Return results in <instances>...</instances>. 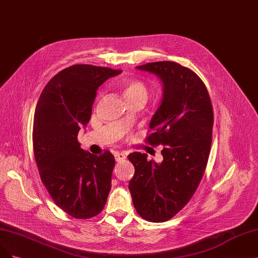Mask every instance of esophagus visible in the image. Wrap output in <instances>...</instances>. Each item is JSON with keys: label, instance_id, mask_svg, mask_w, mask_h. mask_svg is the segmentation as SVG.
<instances>
[{"label": "esophagus", "instance_id": "obj_1", "mask_svg": "<svg viewBox=\"0 0 258 258\" xmlns=\"http://www.w3.org/2000/svg\"><path fill=\"white\" fill-rule=\"evenodd\" d=\"M114 157H115V160H116L117 162H121L123 161V160L126 159V154L125 153H118L116 152L114 154Z\"/></svg>", "mask_w": 258, "mask_h": 258}]
</instances>
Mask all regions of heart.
Returning <instances> with one entry per match:
<instances>
[{"label": "heart", "mask_w": 258, "mask_h": 258, "mask_svg": "<svg viewBox=\"0 0 258 258\" xmlns=\"http://www.w3.org/2000/svg\"><path fill=\"white\" fill-rule=\"evenodd\" d=\"M120 90L127 101L138 98H147V86L143 81L138 79L122 80L120 82Z\"/></svg>", "instance_id": "b5f03b06"}]
</instances>
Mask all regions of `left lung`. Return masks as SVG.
<instances>
[{"label": "left lung", "mask_w": 258, "mask_h": 258, "mask_svg": "<svg viewBox=\"0 0 258 258\" xmlns=\"http://www.w3.org/2000/svg\"><path fill=\"white\" fill-rule=\"evenodd\" d=\"M155 74L163 84L161 104L150 120L152 146H163V161H148L146 154L132 153L135 165L129 182L133 206L149 222L173 218L197 191L208 162L214 111L207 88L191 69L175 61L137 66Z\"/></svg>", "instance_id": "obj_1"}]
</instances>
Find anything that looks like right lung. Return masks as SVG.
<instances>
[{"instance_id": "add662e5", "label": "right lung", "mask_w": 258, "mask_h": 258, "mask_svg": "<svg viewBox=\"0 0 258 258\" xmlns=\"http://www.w3.org/2000/svg\"><path fill=\"white\" fill-rule=\"evenodd\" d=\"M118 69L73 65L53 77L34 115L33 148L42 183L56 205L76 219L102 211L111 190L114 156L81 148L78 133L91 119L98 87Z\"/></svg>"}]
</instances>
